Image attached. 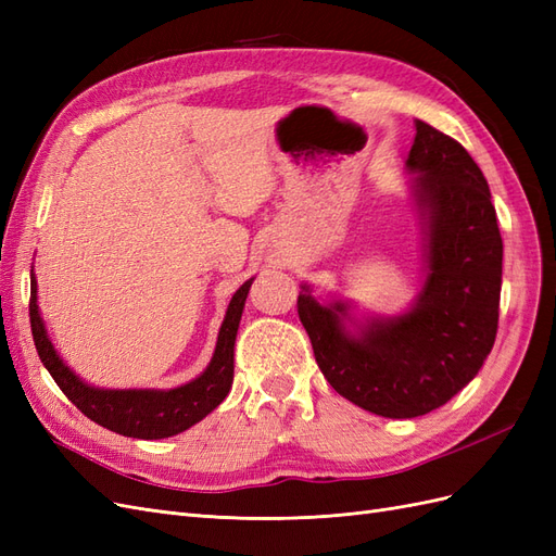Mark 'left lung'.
<instances>
[{
  "label": "left lung",
  "mask_w": 556,
  "mask_h": 556,
  "mask_svg": "<svg viewBox=\"0 0 556 556\" xmlns=\"http://www.w3.org/2000/svg\"><path fill=\"white\" fill-rule=\"evenodd\" d=\"M408 194L422 225V288L406 311L359 315L299 292V319L329 384L392 419L441 408L478 376L498 327L503 241L492 192L466 148L415 121Z\"/></svg>",
  "instance_id": "obj_1"
}]
</instances>
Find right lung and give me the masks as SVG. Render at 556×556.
Wrapping results in <instances>:
<instances>
[{
  "mask_svg": "<svg viewBox=\"0 0 556 556\" xmlns=\"http://www.w3.org/2000/svg\"><path fill=\"white\" fill-rule=\"evenodd\" d=\"M252 280L255 278L245 280L241 288L233 292L220 331H217L213 357L204 368V374H199L190 382L172 387V390H106V387L88 384L80 376H76L60 357L53 341L48 339L37 301L39 296L35 266H31L29 278L31 336H35L37 352L43 366L48 368V374L53 376L66 399H70L83 415H88L92 422L121 435H129V439H169V435L182 433L185 429L201 422V419L220 406L225 396L229 394L233 380V343H237L241 315Z\"/></svg>",
  "mask_w": 556,
  "mask_h": 556,
  "instance_id": "add662e5",
  "label": "right lung"
}]
</instances>
